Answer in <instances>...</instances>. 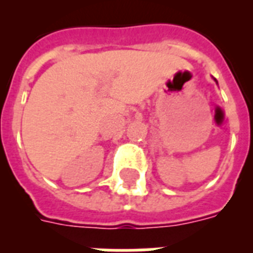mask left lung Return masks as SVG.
<instances>
[{
  "label": "left lung",
  "mask_w": 253,
  "mask_h": 253,
  "mask_svg": "<svg viewBox=\"0 0 253 253\" xmlns=\"http://www.w3.org/2000/svg\"><path fill=\"white\" fill-rule=\"evenodd\" d=\"M214 80H215V79H214ZM215 83H216V80H215ZM216 84H218V83H216Z\"/></svg>",
  "instance_id": "1"
}]
</instances>
